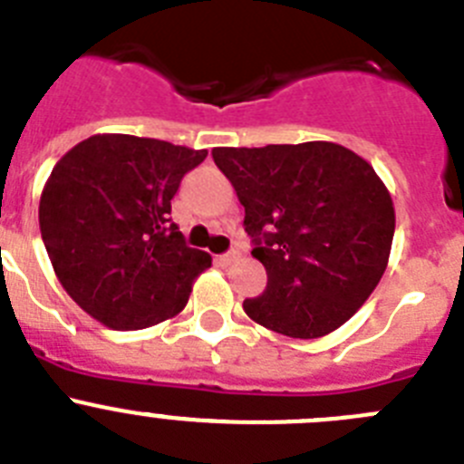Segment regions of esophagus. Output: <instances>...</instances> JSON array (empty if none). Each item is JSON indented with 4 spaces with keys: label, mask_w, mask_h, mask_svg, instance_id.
<instances>
[{
    "label": "esophagus",
    "mask_w": 464,
    "mask_h": 464,
    "mask_svg": "<svg viewBox=\"0 0 464 464\" xmlns=\"http://www.w3.org/2000/svg\"><path fill=\"white\" fill-rule=\"evenodd\" d=\"M237 256H240V252H237V249H231V252L222 254V256H219V261H222L224 266H228V263H233V261H236Z\"/></svg>",
    "instance_id": "obj_1"
}]
</instances>
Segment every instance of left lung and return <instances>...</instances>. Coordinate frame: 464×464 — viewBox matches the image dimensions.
Returning a JSON list of instances; mask_svg holds the SVG:
<instances>
[{
    "instance_id": "1",
    "label": "left lung",
    "mask_w": 464,
    "mask_h": 464,
    "mask_svg": "<svg viewBox=\"0 0 464 464\" xmlns=\"http://www.w3.org/2000/svg\"><path fill=\"white\" fill-rule=\"evenodd\" d=\"M245 206L263 295L242 302L258 324L318 339L353 318L387 270L396 215L369 162L332 141L212 149Z\"/></svg>"
}]
</instances>
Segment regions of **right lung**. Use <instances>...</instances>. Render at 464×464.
Masks as SVG:
<instances>
[{
	"instance_id": "obj_1",
	"label": "right lung",
	"mask_w": 464,
	"mask_h": 464,
	"mask_svg": "<svg viewBox=\"0 0 464 464\" xmlns=\"http://www.w3.org/2000/svg\"><path fill=\"white\" fill-rule=\"evenodd\" d=\"M208 150L134 134H93L41 194L38 224L68 295L111 330H144L185 309L210 254L185 245L171 198Z\"/></svg>"
}]
</instances>
